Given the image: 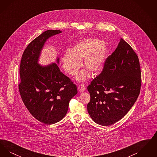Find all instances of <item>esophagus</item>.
I'll use <instances>...</instances> for the list:
<instances>
[{
	"label": "esophagus",
	"mask_w": 157,
	"mask_h": 157,
	"mask_svg": "<svg viewBox=\"0 0 157 157\" xmlns=\"http://www.w3.org/2000/svg\"><path fill=\"white\" fill-rule=\"evenodd\" d=\"M85 89H86V88L84 86V85H83V84L82 85H79L78 86V90H79V92H83V91L85 90Z\"/></svg>",
	"instance_id": "1"
}]
</instances>
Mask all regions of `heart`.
I'll list each match as a JSON object with an SVG mask.
<instances>
[{"label": "heart", "instance_id": "b5f03b06", "mask_svg": "<svg viewBox=\"0 0 157 157\" xmlns=\"http://www.w3.org/2000/svg\"><path fill=\"white\" fill-rule=\"evenodd\" d=\"M108 49L104 42L96 37H89L78 42L72 49H67L63 55L62 62L64 69L70 75H74L82 66L81 60L86 67L77 75L76 79L83 82L90 74L97 76L105 67Z\"/></svg>", "mask_w": 157, "mask_h": 157}]
</instances>
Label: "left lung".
Masks as SVG:
<instances>
[{"instance_id": "left-lung-1", "label": "left lung", "mask_w": 157, "mask_h": 157, "mask_svg": "<svg viewBox=\"0 0 157 157\" xmlns=\"http://www.w3.org/2000/svg\"><path fill=\"white\" fill-rule=\"evenodd\" d=\"M141 85L138 56L121 38L115 51L106 60L103 71L88 86L90 100L87 109L90 118L102 126L121 120L136 101Z\"/></svg>"}]
</instances>
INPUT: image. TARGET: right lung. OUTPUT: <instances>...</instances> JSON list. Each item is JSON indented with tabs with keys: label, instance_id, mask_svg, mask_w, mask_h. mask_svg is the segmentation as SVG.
<instances>
[{
	"label": "right lung",
	"instance_id": "right-lung-1",
	"mask_svg": "<svg viewBox=\"0 0 157 157\" xmlns=\"http://www.w3.org/2000/svg\"><path fill=\"white\" fill-rule=\"evenodd\" d=\"M60 33L46 30L32 40L23 53L19 69V89L23 102L34 118L47 125L63 119L69 101L78 93L76 86L60 72L58 56L56 63H39L46 41Z\"/></svg>",
	"mask_w": 157,
	"mask_h": 157
}]
</instances>
